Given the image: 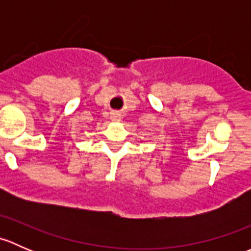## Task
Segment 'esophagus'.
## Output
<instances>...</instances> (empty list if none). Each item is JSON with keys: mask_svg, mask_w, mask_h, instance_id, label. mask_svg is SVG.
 <instances>
[{"mask_svg": "<svg viewBox=\"0 0 251 251\" xmlns=\"http://www.w3.org/2000/svg\"><path fill=\"white\" fill-rule=\"evenodd\" d=\"M113 120L119 121V115H118V114H113Z\"/></svg>", "mask_w": 251, "mask_h": 251, "instance_id": "obj_1", "label": "esophagus"}]
</instances>
